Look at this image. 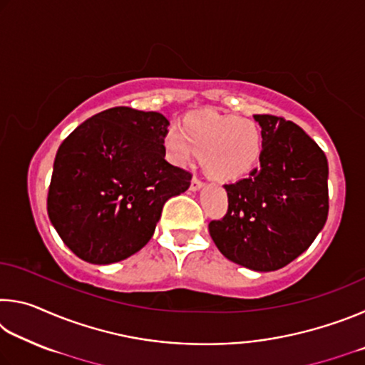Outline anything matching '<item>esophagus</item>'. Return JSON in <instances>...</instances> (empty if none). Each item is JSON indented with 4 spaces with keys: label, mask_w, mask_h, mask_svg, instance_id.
Returning a JSON list of instances; mask_svg holds the SVG:
<instances>
[{
    "label": "esophagus",
    "mask_w": 365,
    "mask_h": 365,
    "mask_svg": "<svg viewBox=\"0 0 365 365\" xmlns=\"http://www.w3.org/2000/svg\"><path fill=\"white\" fill-rule=\"evenodd\" d=\"M202 185H205V183H202V182L200 180V178L193 177V178H191V183H190V190H191V191H197V190L202 188Z\"/></svg>",
    "instance_id": "obj_1"
}]
</instances>
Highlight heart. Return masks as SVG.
<instances>
[{"instance_id": "1", "label": "heart", "mask_w": 365, "mask_h": 365, "mask_svg": "<svg viewBox=\"0 0 365 365\" xmlns=\"http://www.w3.org/2000/svg\"><path fill=\"white\" fill-rule=\"evenodd\" d=\"M169 158L178 165L202 154V168L217 182H235L255 169L262 154V132L248 117L196 114L164 137Z\"/></svg>"}]
</instances>
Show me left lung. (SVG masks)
Wrapping results in <instances>:
<instances>
[{"instance_id":"left-lung-1","label":"left lung","mask_w":365,"mask_h":365,"mask_svg":"<svg viewBox=\"0 0 365 365\" xmlns=\"http://www.w3.org/2000/svg\"><path fill=\"white\" fill-rule=\"evenodd\" d=\"M262 128L259 169L224 185L228 209L209 224L215 246L251 270L285 267L302 255L329 215V163L325 153L292 120L256 114Z\"/></svg>"}]
</instances>
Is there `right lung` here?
I'll return each mask as SVG.
<instances>
[{
	"mask_svg": "<svg viewBox=\"0 0 365 365\" xmlns=\"http://www.w3.org/2000/svg\"><path fill=\"white\" fill-rule=\"evenodd\" d=\"M169 120L119 106L95 114L59 146L48 215L73 255L106 265L150 242L165 201L187 191L191 174L165 160Z\"/></svg>",
	"mask_w": 365,
	"mask_h": 365,
	"instance_id": "add662e5",
	"label": "right lung"
}]
</instances>
